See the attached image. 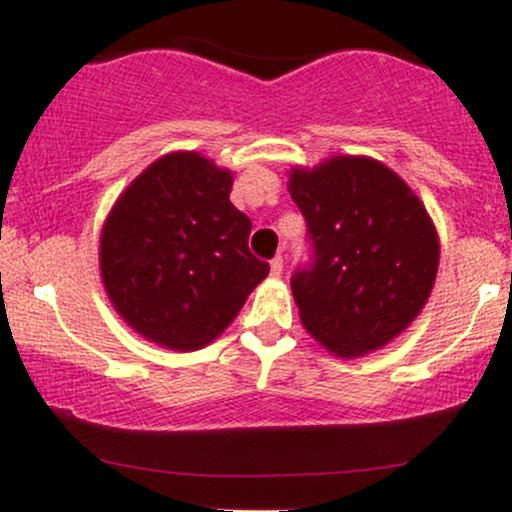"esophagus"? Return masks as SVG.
Masks as SVG:
<instances>
[{"label":"esophagus","mask_w":512,"mask_h":512,"mask_svg":"<svg viewBox=\"0 0 512 512\" xmlns=\"http://www.w3.org/2000/svg\"><path fill=\"white\" fill-rule=\"evenodd\" d=\"M282 272H284V260L282 257H274V260L270 262V277L279 279L282 277Z\"/></svg>","instance_id":"34e87169"}]
</instances>
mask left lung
Returning a JSON list of instances; mask_svg holds the SVG:
<instances>
[{"instance_id":"left-lung-1","label":"left lung","mask_w":512,"mask_h":512,"mask_svg":"<svg viewBox=\"0 0 512 512\" xmlns=\"http://www.w3.org/2000/svg\"><path fill=\"white\" fill-rule=\"evenodd\" d=\"M316 260L292 279L306 331L336 358H363L422 314L439 270V235L417 193L390 166L336 154L289 169Z\"/></svg>"}]
</instances>
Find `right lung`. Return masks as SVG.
<instances>
[{
  "mask_svg": "<svg viewBox=\"0 0 512 512\" xmlns=\"http://www.w3.org/2000/svg\"><path fill=\"white\" fill-rule=\"evenodd\" d=\"M233 171L169 152L117 196L100 233V277L120 319L169 351H198L238 316L270 265L247 250Z\"/></svg>",
  "mask_w": 512,
  "mask_h": 512,
  "instance_id": "obj_1",
  "label": "right lung"
}]
</instances>
